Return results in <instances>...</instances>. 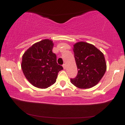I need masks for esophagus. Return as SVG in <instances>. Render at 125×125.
<instances>
[{
    "label": "esophagus",
    "instance_id": "esophagus-1",
    "mask_svg": "<svg viewBox=\"0 0 125 125\" xmlns=\"http://www.w3.org/2000/svg\"><path fill=\"white\" fill-rule=\"evenodd\" d=\"M62 66H63V67L64 69H66V64H63Z\"/></svg>",
    "mask_w": 125,
    "mask_h": 125
}]
</instances>
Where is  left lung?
Instances as JSON below:
<instances>
[{
    "label": "left lung",
    "mask_w": 125,
    "mask_h": 125,
    "mask_svg": "<svg viewBox=\"0 0 125 125\" xmlns=\"http://www.w3.org/2000/svg\"><path fill=\"white\" fill-rule=\"evenodd\" d=\"M77 74L72 83L81 89H88L98 83L104 76L106 64L104 54L92 44L80 42L73 47Z\"/></svg>",
    "instance_id": "left-lung-1"
}]
</instances>
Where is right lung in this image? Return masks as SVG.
<instances>
[{
  "label": "right lung",
  "instance_id": "right-lung-1",
  "mask_svg": "<svg viewBox=\"0 0 125 125\" xmlns=\"http://www.w3.org/2000/svg\"><path fill=\"white\" fill-rule=\"evenodd\" d=\"M53 42L43 40L33 44L22 57L21 69L26 78L34 86L45 89L56 82L59 72L63 67L56 62L52 52Z\"/></svg>",
  "mask_w": 125,
  "mask_h": 125
}]
</instances>
